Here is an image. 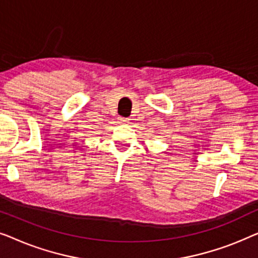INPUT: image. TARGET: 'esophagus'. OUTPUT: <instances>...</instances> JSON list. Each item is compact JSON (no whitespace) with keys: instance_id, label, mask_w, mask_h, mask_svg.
Masks as SVG:
<instances>
[{"instance_id":"1","label":"esophagus","mask_w":258,"mask_h":258,"mask_svg":"<svg viewBox=\"0 0 258 258\" xmlns=\"http://www.w3.org/2000/svg\"><path fill=\"white\" fill-rule=\"evenodd\" d=\"M128 122V119L124 118V117H118V123H121V124H124V123Z\"/></svg>"}]
</instances>
